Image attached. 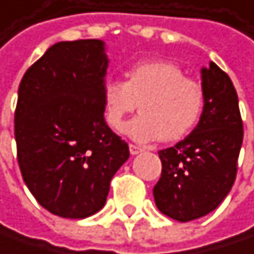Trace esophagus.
<instances>
[{"instance_id":"1","label":"esophagus","mask_w":254,"mask_h":254,"mask_svg":"<svg viewBox=\"0 0 254 254\" xmlns=\"http://www.w3.org/2000/svg\"><path fill=\"white\" fill-rule=\"evenodd\" d=\"M128 147H130V153H131V155H137V153L143 152V147L142 146H139V144H133V143H130V144H128Z\"/></svg>"}]
</instances>
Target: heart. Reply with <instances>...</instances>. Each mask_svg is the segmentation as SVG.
Masks as SVG:
<instances>
[{"mask_svg":"<svg viewBox=\"0 0 254 254\" xmlns=\"http://www.w3.org/2000/svg\"><path fill=\"white\" fill-rule=\"evenodd\" d=\"M105 121L121 130L128 114L137 110L124 131L139 142H175L196 126L205 102L203 86L186 77L184 70L165 60H142L128 67L126 81L105 80L102 89Z\"/></svg>","mask_w":254,"mask_h":254,"instance_id":"heart-1","label":"heart"}]
</instances>
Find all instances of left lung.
Wrapping results in <instances>:
<instances>
[{
	"label": "left lung",
	"mask_w": 254,
	"mask_h": 254,
	"mask_svg": "<svg viewBox=\"0 0 254 254\" xmlns=\"http://www.w3.org/2000/svg\"><path fill=\"white\" fill-rule=\"evenodd\" d=\"M205 105L194 130L159 150L161 178L153 187L158 209L180 222L215 210L230 193L243 143L236 87L215 63L202 68Z\"/></svg>",
	"instance_id": "obj_1"
}]
</instances>
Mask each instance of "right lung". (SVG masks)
<instances>
[{"label":"right lung","instance_id":"right-lung-1","mask_svg":"<svg viewBox=\"0 0 254 254\" xmlns=\"http://www.w3.org/2000/svg\"><path fill=\"white\" fill-rule=\"evenodd\" d=\"M107 67L102 41L58 42L18 86V167L39 205L61 218L101 210L112 177L130 156L128 144L104 118Z\"/></svg>","mask_w":254,"mask_h":254}]
</instances>
